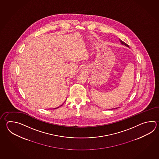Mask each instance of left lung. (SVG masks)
<instances>
[{
    "label": "left lung",
    "instance_id": "left-lung-1",
    "mask_svg": "<svg viewBox=\"0 0 159 159\" xmlns=\"http://www.w3.org/2000/svg\"><path fill=\"white\" fill-rule=\"evenodd\" d=\"M120 39V42H121V43L122 44V45H124L126 46H127V47H129V46L128 45L127 43H126L125 42H123V41H122L121 39ZM116 109H117V108H116Z\"/></svg>",
    "mask_w": 159,
    "mask_h": 159
}]
</instances>
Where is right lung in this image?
Segmentation results:
<instances>
[{"label":"right lung","instance_id":"obj_1","mask_svg":"<svg viewBox=\"0 0 159 159\" xmlns=\"http://www.w3.org/2000/svg\"><path fill=\"white\" fill-rule=\"evenodd\" d=\"M62 105H61L60 107H61V106H62ZM59 107H57V108H59ZM57 108H55V109H57Z\"/></svg>","mask_w":159,"mask_h":159}]
</instances>
